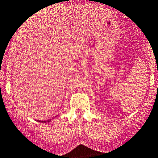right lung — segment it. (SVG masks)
Returning <instances> with one entry per match:
<instances>
[{
  "instance_id": "right-lung-1",
  "label": "right lung",
  "mask_w": 158,
  "mask_h": 158,
  "mask_svg": "<svg viewBox=\"0 0 158 158\" xmlns=\"http://www.w3.org/2000/svg\"><path fill=\"white\" fill-rule=\"evenodd\" d=\"M43 123H46V121H43Z\"/></svg>"
}]
</instances>
